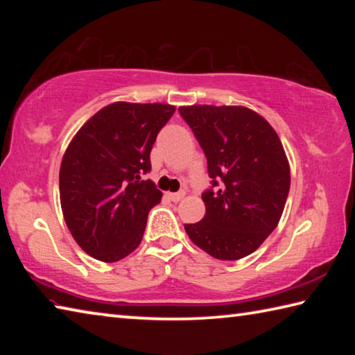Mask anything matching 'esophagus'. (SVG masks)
<instances>
[{
	"instance_id": "obj_1",
	"label": "esophagus",
	"mask_w": 355,
	"mask_h": 355,
	"mask_svg": "<svg viewBox=\"0 0 355 355\" xmlns=\"http://www.w3.org/2000/svg\"><path fill=\"white\" fill-rule=\"evenodd\" d=\"M167 197H169V199L172 200V202H180L184 197V191H178V192H169V194H167Z\"/></svg>"
}]
</instances>
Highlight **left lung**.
Wrapping results in <instances>:
<instances>
[{
    "label": "left lung",
    "instance_id": "8db88e82",
    "mask_svg": "<svg viewBox=\"0 0 355 355\" xmlns=\"http://www.w3.org/2000/svg\"><path fill=\"white\" fill-rule=\"evenodd\" d=\"M207 156V213L184 224L191 241L218 260H239L277 227L290 192V164L277 133L244 106L178 107Z\"/></svg>",
    "mask_w": 355,
    "mask_h": 355
}]
</instances>
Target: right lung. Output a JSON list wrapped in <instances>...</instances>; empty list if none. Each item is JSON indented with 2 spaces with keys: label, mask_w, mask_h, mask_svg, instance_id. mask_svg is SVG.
Here are the masks:
<instances>
[{
  "label": "right lung",
  "mask_w": 355,
  "mask_h": 355,
  "mask_svg": "<svg viewBox=\"0 0 355 355\" xmlns=\"http://www.w3.org/2000/svg\"><path fill=\"white\" fill-rule=\"evenodd\" d=\"M175 106L107 105L83 125L59 171L62 214L80 248L105 263L119 261L141 244L148 211L163 192L142 175L150 152Z\"/></svg>",
  "instance_id": "1"
}]
</instances>
